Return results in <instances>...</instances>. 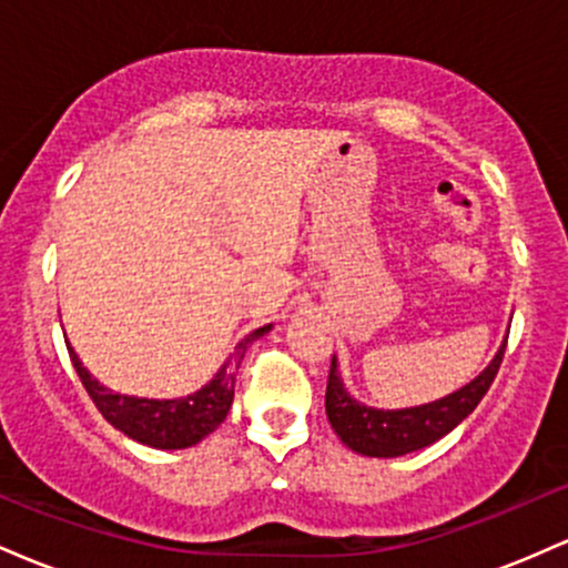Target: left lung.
<instances>
[{"label": "left lung", "instance_id": "left-lung-1", "mask_svg": "<svg viewBox=\"0 0 568 568\" xmlns=\"http://www.w3.org/2000/svg\"><path fill=\"white\" fill-rule=\"evenodd\" d=\"M505 344L497 349L494 361L465 387L433 403H422V406L410 408H374L352 397L349 389L344 387L334 355L328 387H325V414H328L331 427H334L344 446L352 448L355 454L379 456V459H393V456L433 446L443 435L452 433L456 425H462L473 414L475 406L484 400L499 371Z\"/></svg>", "mask_w": 568, "mask_h": 568}]
</instances>
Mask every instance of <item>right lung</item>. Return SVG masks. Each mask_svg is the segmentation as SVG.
Instances as JSON below:
<instances>
[{
  "instance_id": "add662e5",
  "label": "right lung",
  "mask_w": 568,
  "mask_h": 568,
  "mask_svg": "<svg viewBox=\"0 0 568 568\" xmlns=\"http://www.w3.org/2000/svg\"><path fill=\"white\" fill-rule=\"evenodd\" d=\"M272 325L256 328L253 334H247L243 342L234 347V355L216 371L211 382L205 387H200L197 393L184 395V397H135V395H122L109 389L106 384H101L82 366L80 355L74 347L67 342L69 357L74 363L77 374L88 389V395L93 397L95 408L101 410L103 419L109 422L114 429H120L122 435H128L130 440L143 443L149 448H162V452H179V448L197 446L202 438L216 429L221 422L230 414L232 400H234V368H240V361L245 357V349L251 347L256 338L270 334Z\"/></svg>"
}]
</instances>
